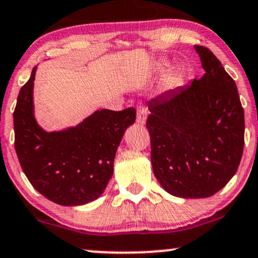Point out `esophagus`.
Returning a JSON list of instances; mask_svg holds the SVG:
<instances>
[{
    "label": "esophagus",
    "instance_id": "esophagus-1",
    "mask_svg": "<svg viewBox=\"0 0 258 258\" xmlns=\"http://www.w3.org/2000/svg\"><path fill=\"white\" fill-rule=\"evenodd\" d=\"M147 119V110L145 106H138L136 107V123L140 124V125H144L146 123Z\"/></svg>",
    "mask_w": 258,
    "mask_h": 258
}]
</instances>
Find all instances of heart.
Masks as SVG:
<instances>
[{
    "mask_svg": "<svg viewBox=\"0 0 258 258\" xmlns=\"http://www.w3.org/2000/svg\"><path fill=\"white\" fill-rule=\"evenodd\" d=\"M169 62L166 61H162L158 63V70L159 71H165V70L169 69ZM181 81V76L180 74H174V75H170L168 78L165 80V88H174L176 87L178 83H180Z\"/></svg>",
    "mask_w": 258,
    "mask_h": 258,
    "instance_id": "b5f03b06",
    "label": "heart"
}]
</instances>
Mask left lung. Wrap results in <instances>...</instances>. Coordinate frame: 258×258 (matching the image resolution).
<instances>
[{
	"mask_svg": "<svg viewBox=\"0 0 258 258\" xmlns=\"http://www.w3.org/2000/svg\"><path fill=\"white\" fill-rule=\"evenodd\" d=\"M205 74L148 102L151 162L166 192L207 198L228 183L244 150L237 84L207 47L195 45Z\"/></svg>",
	"mask_w": 258,
	"mask_h": 258,
	"instance_id": "left-lung-1",
	"label": "left lung"
}]
</instances>
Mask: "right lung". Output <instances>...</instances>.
I'll use <instances>...</instances> for the list:
<instances>
[{
	"label": "right lung",
	"instance_id": "obj_1",
	"mask_svg": "<svg viewBox=\"0 0 258 258\" xmlns=\"http://www.w3.org/2000/svg\"><path fill=\"white\" fill-rule=\"evenodd\" d=\"M36 68L21 87L13 112L14 146L27 180L49 201L83 205L104 193L124 132L135 122L134 107L94 112L75 128L47 133L33 117Z\"/></svg>",
	"mask_w": 258,
	"mask_h": 258
}]
</instances>
